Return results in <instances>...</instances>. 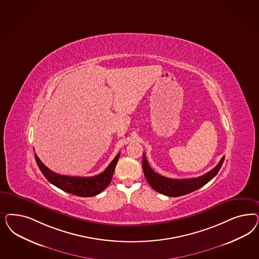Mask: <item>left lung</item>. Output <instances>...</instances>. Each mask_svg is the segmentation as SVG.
Returning <instances> with one entry per match:
<instances>
[{
	"label": "left lung",
	"mask_w": 259,
	"mask_h": 259,
	"mask_svg": "<svg viewBox=\"0 0 259 259\" xmlns=\"http://www.w3.org/2000/svg\"><path fill=\"white\" fill-rule=\"evenodd\" d=\"M224 159L225 157L223 156L219 161V163L211 170H209V172L199 177L190 178V179H172V178H167L156 174L150 167L146 158V155L144 153L142 160L143 170L148 183L150 184V187L154 191L167 196L177 197V196H182L190 192H194L210 181L219 171L220 167L224 162Z\"/></svg>",
	"instance_id": "left-lung-1"
}]
</instances>
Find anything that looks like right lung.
I'll return each mask as SVG.
<instances>
[{
	"label": "right lung",
	"mask_w": 259,
	"mask_h": 259,
	"mask_svg": "<svg viewBox=\"0 0 259 259\" xmlns=\"http://www.w3.org/2000/svg\"><path fill=\"white\" fill-rule=\"evenodd\" d=\"M34 156L40 170L50 183L53 184L64 192L81 197H91L103 192L109 186L113 176L115 166L120 156V152L102 174L91 177L61 176L55 174L42 164V161L39 159L36 153L34 154Z\"/></svg>",
	"instance_id": "obj_1"
}]
</instances>
